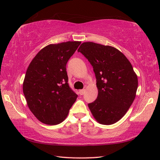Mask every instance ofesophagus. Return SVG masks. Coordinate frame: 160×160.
I'll return each instance as SVG.
<instances>
[{
    "label": "esophagus",
    "instance_id": "34e87169",
    "mask_svg": "<svg viewBox=\"0 0 160 160\" xmlns=\"http://www.w3.org/2000/svg\"><path fill=\"white\" fill-rule=\"evenodd\" d=\"M84 92H85V90L82 89V90H80L79 93H80V95H81V96H82V95H83L84 93Z\"/></svg>",
    "mask_w": 160,
    "mask_h": 160
}]
</instances>
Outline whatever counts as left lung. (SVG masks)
Masks as SVG:
<instances>
[{
	"instance_id": "1",
	"label": "left lung",
	"mask_w": 160,
	"mask_h": 160,
	"mask_svg": "<svg viewBox=\"0 0 160 160\" xmlns=\"http://www.w3.org/2000/svg\"><path fill=\"white\" fill-rule=\"evenodd\" d=\"M93 66L98 94L88 104L98 123L115 124L124 117L136 96L137 74L123 53L115 47L85 42L78 50Z\"/></svg>"
}]
</instances>
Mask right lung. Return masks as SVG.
I'll return each mask as SVG.
<instances>
[{
  "label": "right lung",
  "instance_id": "obj_1",
  "mask_svg": "<svg viewBox=\"0 0 160 160\" xmlns=\"http://www.w3.org/2000/svg\"><path fill=\"white\" fill-rule=\"evenodd\" d=\"M80 43L50 44L36 54L27 69L24 96L30 111L43 124L61 123L76 100L78 95L67 82L66 65Z\"/></svg>",
  "mask_w": 160,
  "mask_h": 160
}]
</instances>
